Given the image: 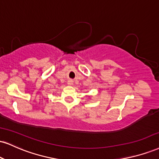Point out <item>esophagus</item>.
<instances>
[{
  "label": "esophagus",
  "mask_w": 159,
  "mask_h": 159,
  "mask_svg": "<svg viewBox=\"0 0 159 159\" xmlns=\"http://www.w3.org/2000/svg\"><path fill=\"white\" fill-rule=\"evenodd\" d=\"M67 84H68V85H72V84H73V81H72V80H69V81H67Z\"/></svg>",
  "instance_id": "1"
}]
</instances>
